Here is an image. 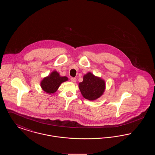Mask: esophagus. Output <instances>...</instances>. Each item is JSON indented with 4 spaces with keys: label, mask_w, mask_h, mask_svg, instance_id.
Here are the masks:
<instances>
[{
    "label": "esophagus",
    "mask_w": 155,
    "mask_h": 155,
    "mask_svg": "<svg viewBox=\"0 0 155 155\" xmlns=\"http://www.w3.org/2000/svg\"><path fill=\"white\" fill-rule=\"evenodd\" d=\"M71 81L72 82H75L76 81H77V79L75 78H73V77H72V78H71Z\"/></svg>",
    "instance_id": "1"
}]
</instances>
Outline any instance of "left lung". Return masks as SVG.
Here are the masks:
<instances>
[{
	"instance_id": "8db88e82",
	"label": "left lung",
	"mask_w": 155,
	"mask_h": 155,
	"mask_svg": "<svg viewBox=\"0 0 155 155\" xmlns=\"http://www.w3.org/2000/svg\"><path fill=\"white\" fill-rule=\"evenodd\" d=\"M78 87L84 98L89 101H95L103 95L106 83L102 78L88 72L84 75L83 81L79 83Z\"/></svg>"
}]
</instances>
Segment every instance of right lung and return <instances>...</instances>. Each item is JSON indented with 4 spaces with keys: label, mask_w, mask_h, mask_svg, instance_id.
I'll return each mask as SVG.
<instances>
[{
    "label": "right lung",
    "mask_w": 155,
    "mask_h": 155,
    "mask_svg": "<svg viewBox=\"0 0 155 155\" xmlns=\"http://www.w3.org/2000/svg\"><path fill=\"white\" fill-rule=\"evenodd\" d=\"M68 78L66 76H60L59 73L54 70L47 77H45L40 82L41 87L45 92L49 94L55 93L61 84L68 81Z\"/></svg>",
    "instance_id": "add662e5"
}]
</instances>
